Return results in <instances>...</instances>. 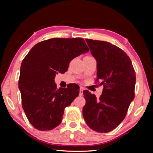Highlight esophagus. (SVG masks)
I'll list each match as a JSON object with an SVG mask.
<instances>
[{
    "label": "esophagus",
    "instance_id": "1",
    "mask_svg": "<svg viewBox=\"0 0 153 153\" xmlns=\"http://www.w3.org/2000/svg\"><path fill=\"white\" fill-rule=\"evenodd\" d=\"M83 90H84V88H83L82 87H80V88H79V96H82Z\"/></svg>",
    "mask_w": 153,
    "mask_h": 153
}]
</instances>
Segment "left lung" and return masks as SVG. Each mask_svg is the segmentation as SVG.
I'll return each mask as SVG.
<instances>
[{"mask_svg": "<svg viewBox=\"0 0 153 153\" xmlns=\"http://www.w3.org/2000/svg\"><path fill=\"white\" fill-rule=\"evenodd\" d=\"M97 62V78L103 90L99 98L84 90L86 105L83 116L89 128L107 133L117 128L125 118L134 98L136 72L128 55L105 41L86 39Z\"/></svg>", "mask_w": 153, "mask_h": 153, "instance_id": "obj_1", "label": "left lung"}]
</instances>
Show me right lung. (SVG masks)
Segmentation results:
<instances>
[{
    "instance_id": "1",
    "label": "right lung",
    "mask_w": 153,
    "mask_h": 153,
    "mask_svg": "<svg viewBox=\"0 0 153 153\" xmlns=\"http://www.w3.org/2000/svg\"><path fill=\"white\" fill-rule=\"evenodd\" d=\"M88 51L81 38H51L36 44L25 56L19 89L24 112L36 129L51 130L61 123L65 108L78 96L79 87L70 84L57 89L55 76L64 74L72 59Z\"/></svg>"
}]
</instances>
